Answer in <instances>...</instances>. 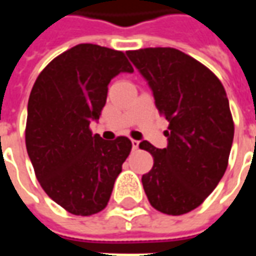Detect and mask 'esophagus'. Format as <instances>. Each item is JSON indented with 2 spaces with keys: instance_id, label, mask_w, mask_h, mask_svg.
I'll return each mask as SVG.
<instances>
[{
  "instance_id": "34e87169",
  "label": "esophagus",
  "mask_w": 256,
  "mask_h": 256,
  "mask_svg": "<svg viewBox=\"0 0 256 256\" xmlns=\"http://www.w3.org/2000/svg\"><path fill=\"white\" fill-rule=\"evenodd\" d=\"M132 145H133V150H138L140 141H137V140H132Z\"/></svg>"
}]
</instances>
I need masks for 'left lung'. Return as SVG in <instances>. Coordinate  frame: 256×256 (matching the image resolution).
Returning <instances> with one entry per match:
<instances>
[{
    "label": "left lung",
    "instance_id": "8db88e82",
    "mask_svg": "<svg viewBox=\"0 0 256 256\" xmlns=\"http://www.w3.org/2000/svg\"><path fill=\"white\" fill-rule=\"evenodd\" d=\"M126 53L170 123L166 148L140 142L154 156V167L142 176L146 198L163 214H186L216 188L228 167L234 124L226 92L208 68L178 49Z\"/></svg>",
    "mask_w": 256,
    "mask_h": 256
}]
</instances>
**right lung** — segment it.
Returning a JSON list of instances; mask_svg holds the SVG:
<instances>
[{"label": "right lung", "mask_w": 256, "mask_h": 256, "mask_svg": "<svg viewBox=\"0 0 256 256\" xmlns=\"http://www.w3.org/2000/svg\"><path fill=\"white\" fill-rule=\"evenodd\" d=\"M133 71L120 50L79 44L53 58L32 86L27 154L42 189L71 214H97L110 202L132 141L102 140L89 124L100 118L111 79Z\"/></svg>", "instance_id": "add662e5"}]
</instances>
